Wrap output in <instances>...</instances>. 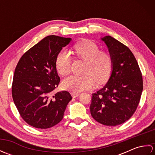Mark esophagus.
I'll use <instances>...</instances> for the list:
<instances>
[{
  "instance_id": "obj_1",
  "label": "esophagus",
  "mask_w": 155,
  "mask_h": 155,
  "mask_svg": "<svg viewBox=\"0 0 155 155\" xmlns=\"http://www.w3.org/2000/svg\"><path fill=\"white\" fill-rule=\"evenodd\" d=\"M80 94L79 93H72V97L73 98H77L78 96H79Z\"/></svg>"
}]
</instances>
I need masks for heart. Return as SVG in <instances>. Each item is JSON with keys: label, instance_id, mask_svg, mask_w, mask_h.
Instances as JSON below:
<instances>
[{"label": "heart", "instance_id": "obj_1", "mask_svg": "<svg viewBox=\"0 0 155 155\" xmlns=\"http://www.w3.org/2000/svg\"><path fill=\"white\" fill-rule=\"evenodd\" d=\"M77 57L86 61L84 74L71 76L62 82V87L72 93H78L89 90L97 84H103L109 78L113 69V59L105 51H100L98 46L90 40L82 41L74 46ZM71 57L64 50L59 52L56 59V68L61 76L68 74L71 71Z\"/></svg>", "mask_w": 155, "mask_h": 155}]
</instances>
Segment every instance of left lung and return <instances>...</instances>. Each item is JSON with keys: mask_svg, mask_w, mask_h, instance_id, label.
Returning <instances> with one entry per match:
<instances>
[{"mask_svg": "<svg viewBox=\"0 0 155 155\" xmlns=\"http://www.w3.org/2000/svg\"><path fill=\"white\" fill-rule=\"evenodd\" d=\"M113 59L108 83L93 94L90 110L95 120L107 126L124 123L136 111L142 94V73L133 52L110 36L101 38Z\"/></svg>", "mask_w": 155, "mask_h": 155, "instance_id": "1", "label": "left lung"}]
</instances>
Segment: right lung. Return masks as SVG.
<instances>
[{
  "mask_svg": "<svg viewBox=\"0 0 155 155\" xmlns=\"http://www.w3.org/2000/svg\"><path fill=\"white\" fill-rule=\"evenodd\" d=\"M71 38L45 37L23 54L16 65L12 96L22 119L31 126L46 129L62 120L71 94L63 91L52 96L60 77L56 59Z\"/></svg>",
  "mask_w": 155,
  "mask_h": 155,
  "instance_id": "right-lung-1",
  "label": "right lung"
}]
</instances>
